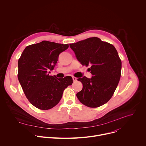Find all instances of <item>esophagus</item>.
<instances>
[{
	"instance_id": "1",
	"label": "esophagus",
	"mask_w": 146,
	"mask_h": 146,
	"mask_svg": "<svg viewBox=\"0 0 146 146\" xmlns=\"http://www.w3.org/2000/svg\"><path fill=\"white\" fill-rule=\"evenodd\" d=\"M72 78H73V81H76L77 80V78L76 77H73Z\"/></svg>"
}]
</instances>
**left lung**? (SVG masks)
I'll return each mask as SVG.
<instances>
[{
  "instance_id": "left-lung-1",
  "label": "left lung",
  "mask_w": 146,
  "mask_h": 146,
  "mask_svg": "<svg viewBox=\"0 0 146 146\" xmlns=\"http://www.w3.org/2000/svg\"><path fill=\"white\" fill-rule=\"evenodd\" d=\"M82 65L91 66L92 78H79L83 87L76 94L89 108H98L112 97L121 77V60L112 44L94 37L69 44Z\"/></svg>"
}]
</instances>
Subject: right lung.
<instances>
[{"label":"right lung","instance_id":"add662e5","mask_svg":"<svg viewBox=\"0 0 146 146\" xmlns=\"http://www.w3.org/2000/svg\"><path fill=\"white\" fill-rule=\"evenodd\" d=\"M68 47V44L44 40L27 46L18 59L19 82L26 97L36 108L47 110L54 108L65 89L72 84L70 76L60 79L49 75L59 55Z\"/></svg>","mask_w":146,"mask_h":146}]
</instances>
